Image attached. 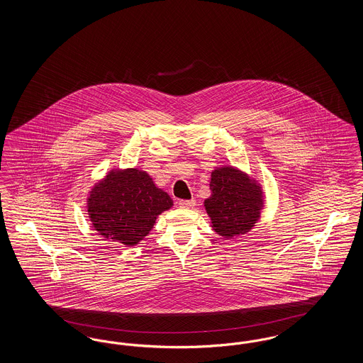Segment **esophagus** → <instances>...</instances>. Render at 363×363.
Instances as JSON below:
<instances>
[{"label":"esophagus","instance_id":"obj_1","mask_svg":"<svg viewBox=\"0 0 363 363\" xmlns=\"http://www.w3.org/2000/svg\"><path fill=\"white\" fill-rule=\"evenodd\" d=\"M178 206L182 208H193L196 206V200H178Z\"/></svg>","mask_w":363,"mask_h":363}]
</instances>
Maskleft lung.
Here are the masks:
<instances>
[{"instance_id":"left-lung-1","label":"left lung","mask_w":363,"mask_h":363,"mask_svg":"<svg viewBox=\"0 0 363 363\" xmlns=\"http://www.w3.org/2000/svg\"><path fill=\"white\" fill-rule=\"evenodd\" d=\"M211 197L204 201L211 225L219 235L233 238L249 233L259 222L264 197L256 179L233 166L211 174Z\"/></svg>"}]
</instances>
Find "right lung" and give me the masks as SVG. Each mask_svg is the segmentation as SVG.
<instances>
[{
    "label": "right lung",
    "instance_id": "obj_1",
    "mask_svg": "<svg viewBox=\"0 0 363 363\" xmlns=\"http://www.w3.org/2000/svg\"><path fill=\"white\" fill-rule=\"evenodd\" d=\"M173 207L172 197L138 169H114L95 184L86 199L94 230L107 241L135 246L155 225L156 218Z\"/></svg>",
    "mask_w": 363,
    "mask_h": 363
}]
</instances>
